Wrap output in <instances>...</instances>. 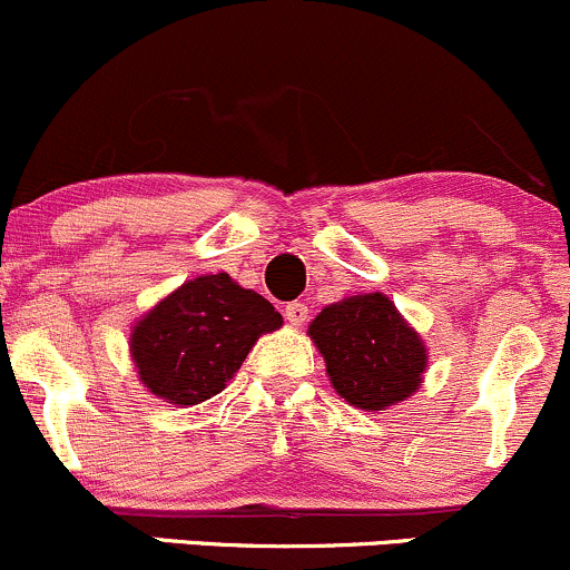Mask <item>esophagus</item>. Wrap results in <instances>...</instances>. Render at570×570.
<instances>
[{
  "label": "esophagus",
  "instance_id": "esophagus-1",
  "mask_svg": "<svg viewBox=\"0 0 570 570\" xmlns=\"http://www.w3.org/2000/svg\"><path fill=\"white\" fill-rule=\"evenodd\" d=\"M286 318H289L292 324H303L305 318H308V305L297 303V299H295V303L286 305Z\"/></svg>",
  "mask_w": 570,
  "mask_h": 570
}]
</instances>
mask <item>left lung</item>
<instances>
[{"label":"left lung","mask_w":570,"mask_h":570,"mask_svg":"<svg viewBox=\"0 0 570 570\" xmlns=\"http://www.w3.org/2000/svg\"><path fill=\"white\" fill-rule=\"evenodd\" d=\"M333 390L362 411H386L422 384L428 348L381 292L327 305L308 327Z\"/></svg>","instance_id":"left-lung-1"}]
</instances>
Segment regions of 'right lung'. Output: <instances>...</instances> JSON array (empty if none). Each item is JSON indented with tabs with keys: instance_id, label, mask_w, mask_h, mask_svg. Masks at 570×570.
Masks as SVG:
<instances>
[{
	"instance_id": "right-lung-1",
	"label": "right lung",
	"mask_w": 570,
	"mask_h": 570,
	"mask_svg": "<svg viewBox=\"0 0 570 570\" xmlns=\"http://www.w3.org/2000/svg\"><path fill=\"white\" fill-rule=\"evenodd\" d=\"M284 324L265 297L227 273L197 275L132 327L137 376L156 397L197 405L218 395L265 333Z\"/></svg>"
}]
</instances>
